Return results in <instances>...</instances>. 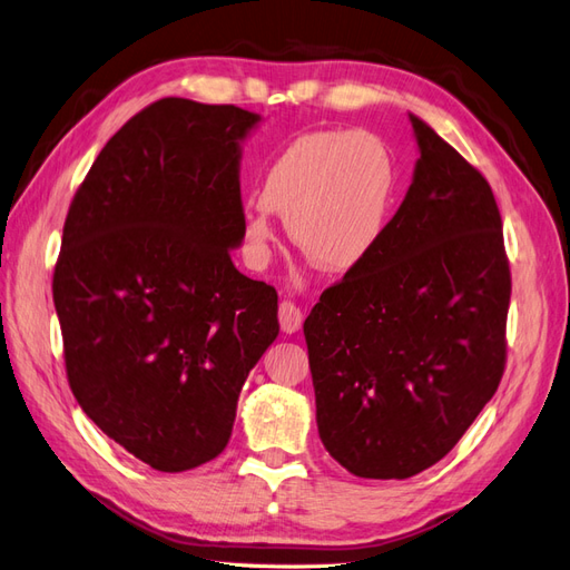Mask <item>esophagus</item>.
<instances>
[{
    "instance_id": "34e87169",
    "label": "esophagus",
    "mask_w": 570,
    "mask_h": 570,
    "mask_svg": "<svg viewBox=\"0 0 570 570\" xmlns=\"http://www.w3.org/2000/svg\"><path fill=\"white\" fill-rule=\"evenodd\" d=\"M278 318L283 333H297L302 328V312L292 302H281Z\"/></svg>"
}]
</instances>
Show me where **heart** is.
Listing matches in <instances>:
<instances>
[{
	"mask_svg": "<svg viewBox=\"0 0 570 570\" xmlns=\"http://www.w3.org/2000/svg\"><path fill=\"white\" fill-rule=\"evenodd\" d=\"M395 181L393 156L379 136L355 129L299 134L266 165L258 204L244 215V249L254 266L266 264L275 242L271 213H281L292 242L321 268H357L386 229Z\"/></svg>",
	"mask_w": 570,
	"mask_h": 570,
	"instance_id": "b5f03b06",
	"label": "heart"
}]
</instances>
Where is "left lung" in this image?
<instances>
[{"instance_id": "left-lung-1", "label": "left lung", "mask_w": 570, "mask_h": 570, "mask_svg": "<svg viewBox=\"0 0 570 570\" xmlns=\"http://www.w3.org/2000/svg\"><path fill=\"white\" fill-rule=\"evenodd\" d=\"M420 158L364 264L304 321L326 451L364 480L449 453L497 393L511 271L489 181L410 115Z\"/></svg>"}]
</instances>
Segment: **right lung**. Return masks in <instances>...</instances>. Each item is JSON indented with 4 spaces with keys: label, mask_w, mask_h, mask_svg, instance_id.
Listing matches in <instances>:
<instances>
[{
    "label": "right lung",
    "mask_w": 570,
    "mask_h": 570,
    "mask_svg": "<svg viewBox=\"0 0 570 570\" xmlns=\"http://www.w3.org/2000/svg\"><path fill=\"white\" fill-rule=\"evenodd\" d=\"M261 115L163 98L105 144L76 191L52 295L69 386L141 463L225 451L239 391L278 337V292L239 273L242 141Z\"/></svg>",
    "instance_id": "right-lung-1"
}]
</instances>
